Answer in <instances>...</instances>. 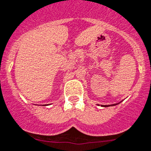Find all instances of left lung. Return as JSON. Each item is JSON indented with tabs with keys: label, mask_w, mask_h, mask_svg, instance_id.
Instances as JSON below:
<instances>
[{
	"label": "left lung",
	"mask_w": 151,
	"mask_h": 151,
	"mask_svg": "<svg viewBox=\"0 0 151 151\" xmlns=\"http://www.w3.org/2000/svg\"><path fill=\"white\" fill-rule=\"evenodd\" d=\"M122 103V101L121 102H119V103H115V104H112V105H101V106L102 107H109V106H116V105H118V104H119V103ZM97 105V106H99V104H96Z\"/></svg>",
	"instance_id": "obj_1"
}]
</instances>
